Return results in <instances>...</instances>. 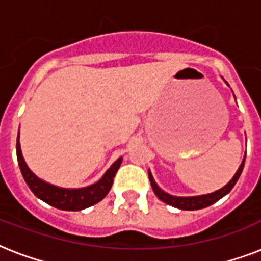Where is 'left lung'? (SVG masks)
<instances>
[{
	"instance_id": "1",
	"label": "left lung",
	"mask_w": 261,
	"mask_h": 261,
	"mask_svg": "<svg viewBox=\"0 0 261 261\" xmlns=\"http://www.w3.org/2000/svg\"><path fill=\"white\" fill-rule=\"evenodd\" d=\"M244 163H245V159L243 160V164L240 165L239 171L237 173L234 174V177L231 178L230 181L227 182L226 186L221 188V190L215 191L213 194L208 195H202V196H190V198H177V196H172V195L167 194V192H164L161 188H160L155 181L153 180V176L149 173V178H150V184L151 188L154 191V194L159 196V199H161L163 202L168 203V204H171L173 207H177L180 210H200V208H204V207L211 206L213 203L218 202L219 199L223 198L225 195L229 194L231 191V188L234 187V184L239 180L240 174L243 172L244 169Z\"/></svg>"
}]
</instances>
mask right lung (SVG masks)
<instances>
[{
  "instance_id": "1",
  "label": "right lung",
  "mask_w": 261,
  "mask_h": 261,
  "mask_svg": "<svg viewBox=\"0 0 261 261\" xmlns=\"http://www.w3.org/2000/svg\"><path fill=\"white\" fill-rule=\"evenodd\" d=\"M16 150H17V161L20 171H21L22 177L34 192L35 196L42 199L43 202L48 203L50 206H54L59 210H67V211H79L83 208H87L89 206H93L98 203L101 199L106 198V195L110 192L114 177L116 172H118L122 159L115 161L112 167L106 172L100 181H97L93 186L87 187V188H81V190H65V188H58V187L51 186L47 182L42 181L38 178L32 172L28 169L25 161L21 155V149H20V142L17 139V145H16Z\"/></svg>"
}]
</instances>
